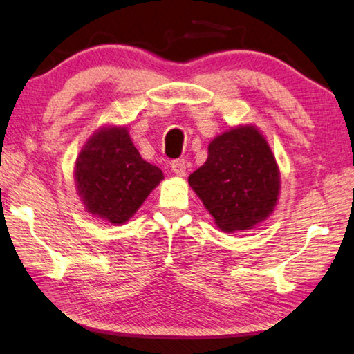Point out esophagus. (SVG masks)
I'll return each mask as SVG.
<instances>
[{
    "label": "esophagus",
    "mask_w": 354,
    "mask_h": 354,
    "mask_svg": "<svg viewBox=\"0 0 354 354\" xmlns=\"http://www.w3.org/2000/svg\"><path fill=\"white\" fill-rule=\"evenodd\" d=\"M171 171L178 177H185V176H187V165H185L183 160H177V161H174V163H172Z\"/></svg>",
    "instance_id": "esophagus-1"
}]
</instances>
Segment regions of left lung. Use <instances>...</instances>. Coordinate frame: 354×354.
Returning a JSON list of instances; mask_svg holds the SVG:
<instances>
[{"label": "left lung", "instance_id": "left-lung-1", "mask_svg": "<svg viewBox=\"0 0 354 354\" xmlns=\"http://www.w3.org/2000/svg\"><path fill=\"white\" fill-rule=\"evenodd\" d=\"M188 183L216 227L234 234L271 216L279 201L281 171L263 133L243 124L210 141L207 161Z\"/></svg>", "mask_w": 354, "mask_h": 354}]
</instances>
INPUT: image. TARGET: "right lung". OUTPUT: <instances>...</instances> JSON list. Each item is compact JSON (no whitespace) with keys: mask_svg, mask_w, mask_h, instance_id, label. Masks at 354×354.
I'll list each match as a JSON object with an SVG mask.
<instances>
[{"mask_svg":"<svg viewBox=\"0 0 354 354\" xmlns=\"http://www.w3.org/2000/svg\"><path fill=\"white\" fill-rule=\"evenodd\" d=\"M163 178L160 167L141 158L129 129L114 124L92 133L73 167L84 210L114 225L129 221Z\"/></svg>","mask_w":354,"mask_h":354,"instance_id":"add662e5","label":"right lung"}]
</instances>
